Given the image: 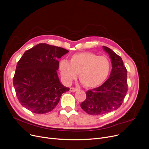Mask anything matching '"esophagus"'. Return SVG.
<instances>
[{
    "mask_svg": "<svg viewBox=\"0 0 149 149\" xmlns=\"http://www.w3.org/2000/svg\"><path fill=\"white\" fill-rule=\"evenodd\" d=\"M78 90L77 88H70V91L72 92H75Z\"/></svg>",
    "mask_w": 149,
    "mask_h": 149,
    "instance_id": "1",
    "label": "esophagus"
}]
</instances>
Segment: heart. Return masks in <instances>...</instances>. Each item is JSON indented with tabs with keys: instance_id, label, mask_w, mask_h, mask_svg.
Here are the masks:
<instances>
[{
	"instance_id": "1",
	"label": "heart",
	"mask_w": 149,
	"mask_h": 149,
	"mask_svg": "<svg viewBox=\"0 0 149 149\" xmlns=\"http://www.w3.org/2000/svg\"><path fill=\"white\" fill-rule=\"evenodd\" d=\"M58 69L62 81L70 84L79 74L80 80L87 88H95L103 83L110 72L111 63L104 56L91 52L75 54L69 62L61 60Z\"/></svg>"
}]
</instances>
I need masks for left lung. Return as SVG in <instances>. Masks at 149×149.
<instances>
[{
	"mask_svg": "<svg viewBox=\"0 0 149 149\" xmlns=\"http://www.w3.org/2000/svg\"><path fill=\"white\" fill-rule=\"evenodd\" d=\"M111 60L109 79L100 87L86 92V98L80 104L84 111L92 115H103L118 109L127 92V69L122 58L108 47L103 46Z\"/></svg>",
	"mask_w": 149,
	"mask_h": 149,
	"instance_id": "1",
	"label": "left lung"
}]
</instances>
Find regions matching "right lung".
I'll list each match as a JSON object with an SVG mask.
<instances>
[{"instance_id": "1", "label": "right lung", "mask_w": 149, "mask_h": 149, "mask_svg": "<svg viewBox=\"0 0 149 149\" xmlns=\"http://www.w3.org/2000/svg\"><path fill=\"white\" fill-rule=\"evenodd\" d=\"M69 51L39 43L23 54L18 61L13 84L20 104L35 113L49 112L69 88L63 85L57 70L61 58Z\"/></svg>"}]
</instances>
